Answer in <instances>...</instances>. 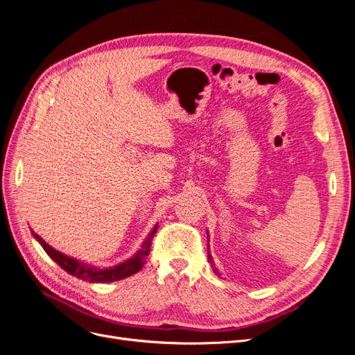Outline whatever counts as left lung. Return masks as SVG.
Returning <instances> with one entry per match:
<instances>
[{
	"label": "left lung",
	"mask_w": 355,
	"mask_h": 355,
	"mask_svg": "<svg viewBox=\"0 0 355 355\" xmlns=\"http://www.w3.org/2000/svg\"><path fill=\"white\" fill-rule=\"evenodd\" d=\"M209 262H210V263H211V265L214 266V263L211 262V256H210V254H209ZM213 271H214V272H216V274H219V272H218V270H216V268H214V270H213Z\"/></svg>",
	"instance_id": "1"
}]
</instances>
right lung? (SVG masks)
Wrapping results in <instances>:
<instances>
[{
  "label": "right lung",
  "instance_id": "obj_1",
  "mask_svg": "<svg viewBox=\"0 0 355 355\" xmlns=\"http://www.w3.org/2000/svg\"><path fill=\"white\" fill-rule=\"evenodd\" d=\"M157 228H158V225H155L153 231L149 232V235L141 247V250H137V253L135 256H132L130 259H127L112 268H103V270H101V268H93L90 265H85L77 259H73V257H71V256H67V254L58 252L56 249H53L51 245H49L34 231H32V235H34L35 240L42 245V249L46 250V253L51 257V259L55 261L62 268V270H65L68 274L80 278V280H85L90 283H112V282L123 280V278L130 277V275L136 274L137 271L142 270L144 263H146V256L149 254V250H151V243H153V239L157 232Z\"/></svg>",
  "mask_w": 355,
  "mask_h": 355
}]
</instances>
